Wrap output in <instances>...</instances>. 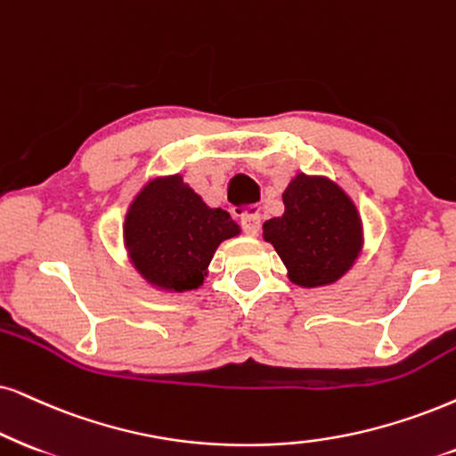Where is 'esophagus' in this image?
Listing matches in <instances>:
<instances>
[{
	"label": "esophagus",
	"instance_id": "obj_1",
	"mask_svg": "<svg viewBox=\"0 0 456 456\" xmlns=\"http://www.w3.org/2000/svg\"><path fill=\"white\" fill-rule=\"evenodd\" d=\"M241 227L248 235H256L261 232V216L258 215H244L241 216Z\"/></svg>",
	"mask_w": 456,
	"mask_h": 456
}]
</instances>
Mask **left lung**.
Returning <instances> with one entry per match:
<instances>
[{"mask_svg":"<svg viewBox=\"0 0 456 456\" xmlns=\"http://www.w3.org/2000/svg\"><path fill=\"white\" fill-rule=\"evenodd\" d=\"M284 215L263 224V240L301 288L337 284L364 250V224L354 200L328 176L305 172L281 193Z\"/></svg>","mask_w":456,"mask_h":456,"instance_id":"1","label":"left lung"}]
</instances>
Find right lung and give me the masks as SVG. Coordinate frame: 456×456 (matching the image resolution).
I'll return each instance as SVG.
<instances>
[{
  "instance_id": "1",
  "label": "right lung",
  "mask_w": 456,
  "mask_h": 456,
  "mask_svg": "<svg viewBox=\"0 0 456 456\" xmlns=\"http://www.w3.org/2000/svg\"><path fill=\"white\" fill-rule=\"evenodd\" d=\"M240 224L210 208L181 175L155 176L134 195L124 218V248L132 267L161 292H189L208 278V265Z\"/></svg>"
}]
</instances>
